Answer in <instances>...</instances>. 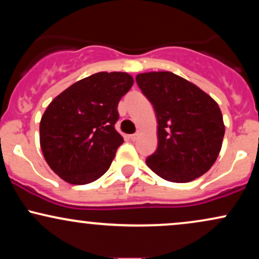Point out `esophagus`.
Listing matches in <instances>:
<instances>
[{"instance_id":"obj_1","label":"esophagus","mask_w":259,"mask_h":259,"mask_svg":"<svg viewBox=\"0 0 259 259\" xmlns=\"http://www.w3.org/2000/svg\"><path fill=\"white\" fill-rule=\"evenodd\" d=\"M139 136H140V132H136L135 134H133V135H130V139H132L133 141H136V140L139 139Z\"/></svg>"}]
</instances>
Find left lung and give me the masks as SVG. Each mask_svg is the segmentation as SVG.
I'll return each instance as SVG.
<instances>
[{
	"label": "left lung",
	"mask_w": 259,
	"mask_h": 259,
	"mask_svg": "<svg viewBox=\"0 0 259 259\" xmlns=\"http://www.w3.org/2000/svg\"><path fill=\"white\" fill-rule=\"evenodd\" d=\"M157 117L158 147L146 164L162 179L189 183L207 173L221 152L225 126L218 103L170 72L136 75Z\"/></svg>",
	"instance_id": "1"
}]
</instances>
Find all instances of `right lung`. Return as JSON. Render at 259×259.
Segmentation results:
<instances>
[{
  "label": "right lung",
  "mask_w": 259,
  "mask_h": 259,
  "mask_svg": "<svg viewBox=\"0 0 259 259\" xmlns=\"http://www.w3.org/2000/svg\"><path fill=\"white\" fill-rule=\"evenodd\" d=\"M133 84L127 73L100 72L76 81L50 103L40 121V145L61 179L85 185L108 170L124 142L114 127L118 103Z\"/></svg>",
  "instance_id": "add662e5"
}]
</instances>
